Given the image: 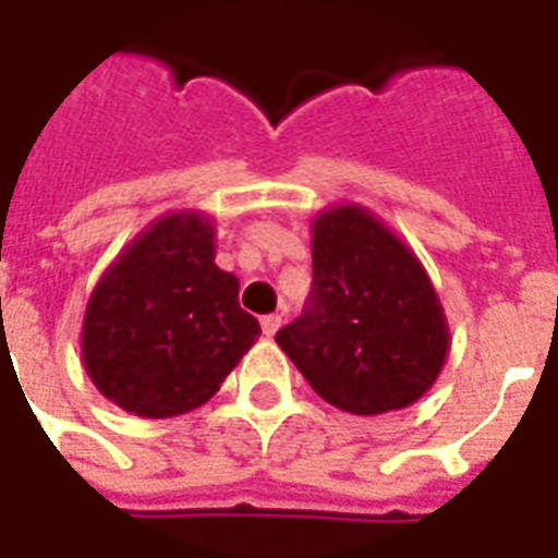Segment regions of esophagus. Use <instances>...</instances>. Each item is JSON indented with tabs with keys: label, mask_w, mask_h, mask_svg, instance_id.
I'll return each instance as SVG.
<instances>
[{
	"label": "esophagus",
	"mask_w": 558,
	"mask_h": 558,
	"mask_svg": "<svg viewBox=\"0 0 558 558\" xmlns=\"http://www.w3.org/2000/svg\"><path fill=\"white\" fill-rule=\"evenodd\" d=\"M260 327H263V336H275L280 330V315H263L260 318Z\"/></svg>",
	"instance_id": "1"
}]
</instances>
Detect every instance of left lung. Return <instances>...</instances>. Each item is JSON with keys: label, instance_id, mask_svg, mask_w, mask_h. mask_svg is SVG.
Returning a JSON list of instances; mask_svg holds the SVG:
<instances>
[{"label": "left lung", "instance_id": "1", "mask_svg": "<svg viewBox=\"0 0 558 558\" xmlns=\"http://www.w3.org/2000/svg\"><path fill=\"white\" fill-rule=\"evenodd\" d=\"M275 341L313 390L348 414L414 405L449 353L423 263L376 214L341 202L313 219V292Z\"/></svg>", "mask_w": 558, "mask_h": 558}]
</instances>
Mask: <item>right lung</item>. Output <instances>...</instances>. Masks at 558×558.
<instances>
[{
	"instance_id": "obj_1",
	"label": "right lung",
	"mask_w": 558,
	"mask_h": 558,
	"mask_svg": "<svg viewBox=\"0 0 558 558\" xmlns=\"http://www.w3.org/2000/svg\"><path fill=\"white\" fill-rule=\"evenodd\" d=\"M214 236L208 214L170 210L92 289L83 367L130 414L168 420L205 405L260 336L236 301L240 280L214 263Z\"/></svg>"
}]
</instances>
